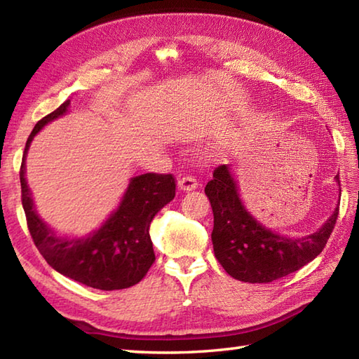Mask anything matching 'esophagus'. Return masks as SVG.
Masks as SVG:
<instances>
[{"label":"esophagus","mask_w":359,"mask_h":359,"mask_svg":"<svg viewBox=\"0 0 359 359\" xmlns=\"http://www.w3.org/2000/svg\"><path fill=\"white\" fill-rule=\"evenodd\" d=\"M197 180L196 177H193V175H184V177L179 179L177 182V187L180 191H193V189L197 188Z\"/></svg>","instance_id":"1"}]
</instances>
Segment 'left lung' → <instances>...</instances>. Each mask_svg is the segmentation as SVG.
Here are the masks:
<instances>
[{
	"instance_id": "1",
	"label": "left lung",
	"mask_w": 359,
	"mask_h": 359,
	"mask_svg": "<svg viewBox=\"0 0 359 359\" xmlns=\"http://www.w3.org/2000/svg\"><path fill=\"white\" fill-rule=\"evenodd\" d=\"M334 179L339 184V174ZM205 194L215 215L211 239L217 261L230 276L250 284L273 282L313 261L329 241L339 212L338 207L316 233L294 239L273 233L250 215L226 165L216 168Z\"/></svg>"
}]
</instances>
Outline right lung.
Segmentation results:
<instances>
[{
	"label": "right lung",
	"mask_w": 359,
	"mask_h": 359,
	"mask_svg": "<svg viewBox=\"0 0 359 359\" xmlns=\"http://www.w3.org/2000/svg\"><path fill=\"white\" fill-rule=\"evenodd\" d=\"M69 100L43 117L30 133L20 168L21 202L35 247L53 270L98 290H121L135 285L156 261L149 225L157 212L175 196L172 174L147 172L131 179L120 207L86 238H58L38 217L25 177L26 154L35 134L49 121L63 116Z\"/></svg>",
	"instance_id": "1"
}]
</instances>
